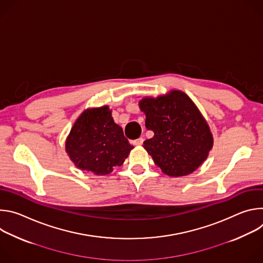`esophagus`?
Returning a JSON list of instances; mask_svg holds the SVG:
<instances>
[{
    "mask_svg": "<svg viewBox=\"0 0 263 263\" xmlns=\"http://www.w3.org/2000/svg\"><path fill=\"white\" fill-rule=\"evenodd\" d=\"M143 143V138L142 137H140V138H138V139H135L134 141H133V144L134 145H141Z\"/></svg>",
    "mask_w": 263,
    "mask_h": 263,
    "instance_id": "1",
    "label": "esophagus"
}]
</instances>
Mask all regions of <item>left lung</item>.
Segmentation results:
<instances>
[{"mask_svg": "<svg viewBox=\"0 0 263 263\" xmlns=\"http://www.w3.org/2000/svg\"><path fill=\"white\" fill-rule=\"evenodd\" d=\"M138 105L146 129L154 132L143 147L161 172L183 177L198 170L211 151L213 135L194 101L173 89L157 98L144 97Z\"/></svg>", "mask_w": 263, "mask_h": 263, "instance_id": "obj_1", "label": "left lung"}]
</instances>
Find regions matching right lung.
Listing matches in <instances>:
<instances>
[{
    "label": "right lung",
    "mask_w": 263,
    "mask_h": 263,
    "mask_svg": "<svg viewBox=\"0 0 263 263\" xmlns=\"http://www.w3.org/2000/svg\"><path fill=\"white\" fill-rule=\"evenodd\" d=\"M111 114L107 105L87 108L73 123L65 140V152L79 170L108 175L129 156L133 145Z\"/></svg>",
    "instance_id": "1"
}]
</instances>
